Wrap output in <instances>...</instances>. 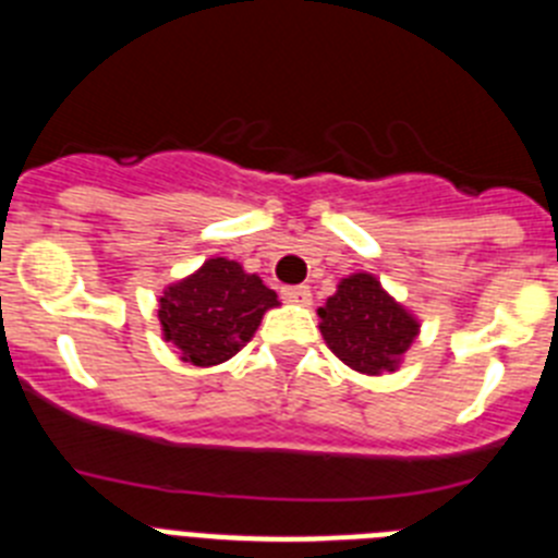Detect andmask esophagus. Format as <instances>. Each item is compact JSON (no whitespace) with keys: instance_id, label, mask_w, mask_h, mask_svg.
<instances>
[{"instance_id":"1","label":"esophagus","mask_w":558,"mask_h":558,"mask_svg":"<svg viewBox=\"0 0 558 558\" xmlns=\"http://www.w3.org/2000/svg\"><path fill=\"white\" fill-rule=\"evenodd\" d=\"M282 299L288 304H299V307H307V304H313V293H310V288H304V284H299V288H284Z\"/></svg>"}]
</instances>
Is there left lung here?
<instances>
[{
  "mask_svg": "<svg viewBox=\"0 0 558 558\" xmlns=\"http://www.w3.org/2000/svg\"><path fill=\"white\" fill-rule=\"evenodd\" d=\"M318 329L327 347L349 368L368 377L397 372L418 338L416 315L397 302L368 270L343 276L324 307Z\"/></svg>",
  "mask_w": 558,
  "mask_h": 558,
  "instance_id": "1",
  "label": "left lung"
}]
</instances>
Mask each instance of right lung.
<instances>
[{"instance_id":"1","label":"right lung","mask_w":558,"mask_h":558,"mask_svg":"<svg viewBox=\"0 0 558 558\" xmlns=\"http://www.w3.org/2000/svg\"><path fill=\"white\" fill-rule=\"evenodd\" d=\"M279 295L240 263L211 256L159 295L161 338L192 366H220L254 338Z\"/></svg>"}]
</instances>
